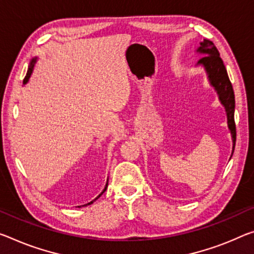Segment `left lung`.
<instances>
[{"instance_id":"8db88e82","label":"left lung","mask_w":254,"mask_h":254,"mask_svg":"<svg viewBox=\"0 0 254 254\" xmlns=\"http://www.w3.org/2000/svg\"><path fill=\"white\" fill-rule=\"evenodd\" d=\"M196 53L203 55L201 58L196 66L203 67L208 75V80L218 95L219 102L225 107L227 115V126L231 131L232 140H233V149L232 155L235 149L236 141V127L234 121V112H235V96L233 90L232 83L229 81L226 67L224 65L223 60L220 59L219 52L217 50L214 43L209 39H203L200 43V46L196 48ZM229 158V159H231Z\"/></svg>"}]
</instances>
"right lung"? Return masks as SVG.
Returning a JSON list of instances; mask_svg holds the SVG:
<instances>
[{"label": "right lung", "mask_w": 254, "mask_h": 254, "mask_svg": "<svg viewBox=\"0 0 254 254\" xmlns=\"http://www.w3.org/2000/svg\"><path fill=\"white\" fill-rule=\"evenodd\" d=\"M36 62H37V58H34L33 60H31L30 61V65H29V67H28V71H27V74H26V76H25V79H23V84H26L28 81H29V78L31 76V73H33V70H34V66H35V64H36ZM107 185H108V179H107V182H106V185H105V188H104V190L102 191V193H100V194L97 196V198L96 199H94L92 201H90V202H88V203H86V204H83V206H89V204H91V203H94L96 200H97L100 195L103 194L104 192L106 191V189H107ZM79 207H81V206H79Z\"/></svg>", "instance_id": "1"}]
</instances>
